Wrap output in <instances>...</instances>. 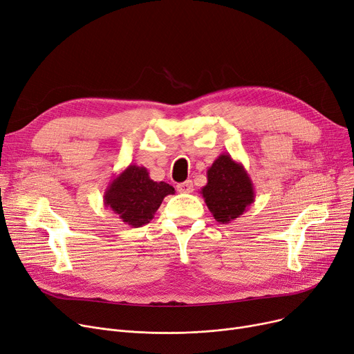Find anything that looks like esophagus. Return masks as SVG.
Wrapping results in <instances>:
<instances>
[{"instance_id": "obj_1", "label": "esophagus", "mask_w": 354, "mask_h": 354, "mask_svg": "<svg viewBox=\"0 0 354 354\" xmlns=\"http://www.w3.org/2000/svg\"><path fill=\"white\" fill-rule=\"evenodd\" d=\"M176 188L182 194H191V192H194V183H192V180H185V182L179 183Z\"/></svg>"}]
</instances>
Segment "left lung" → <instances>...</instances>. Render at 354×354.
Here are the masks:
<instances>
[{
    "label": "left lung",
    "instance_id": "1",
    "mask_svg": "<svg viewBox=\"0 0 354 354\" xmlns=\"http://www.w3.org/2000/svg\"><path fill=\"white\" fill-rule=\"evenodd\" d=\"M207 178L208 182L199 194L219 224H230L243 215L255 199L254 183L244 165L228 153L214 160Z\"/></svg>",
    "mask_w": 354,
    "mask_h": 354
}]
</instances>
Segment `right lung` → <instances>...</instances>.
Masks as SVG:
<instances>
[{
	"label": "right lung",
	"mask_w": 354,
	"mask_h": 354,
	"mask_svg": "<svg viewBox=\"0 0 354 354\" xmlns=\"http://www.w3.org/2000/svg\"><path fill=\"white\" fill-rule=\"evenodd\" d=\"M174 194L169 183L151 179L145 166L129 165L110 180L103 202L124 224L139 228L153 219L163 198Z\"/></svg>",
	"instance_id": "1"
}]
</instances>
